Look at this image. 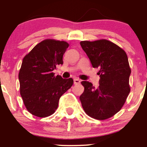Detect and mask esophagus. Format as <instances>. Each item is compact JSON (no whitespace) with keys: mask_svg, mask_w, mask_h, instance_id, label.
<instances>
[{"mask_svg":"<svg viewBox=\"0 0 147 147\" xmlns=\"http://www.w3.org/2000/svg\"><path fill=\"white\" fill-rule=\"evenodd\" d=\"M80 82H81V81L79 80V79H74V84H80Z\"/></svg>","mask_w":147,"mask_h":147,"instance_id":"esophagus-1","label":"esophagus"}]
</instances>
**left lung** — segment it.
<instances>
[{
	"instance_id": "1",
	"label": "left lung",
	"mask_w": 147,
	"mask_h": 147,
	"mask_svg": "<svg viewBox=\"0 0 147 147\" xmlns=\"http://www.w3.org/2000/svg\"><path fill=\"white\" fill-rule=\"evenodd\" d=\"M93 68H99V86L94 87L83 81L84 91L79 97L82 107L88 115L104 120L120 111L130 92L129 67L124 50L105 39L81 41Z\"/></svg>"
}]
</instances>
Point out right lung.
<instances>
[{
  "mask_svg": "<svg viewBox=\"0 0 147 147\" xmlns=\"http://www.w3.org/2000/svg\"><path fill=\"white\" fill-rule=\"evenodd\" d=\"M68 46L65 41L44 40L23 58L18 74L20 93L27 110L36 117L53 114L60 97L73 84L72 78L63 79L52 72L63 64Z\"/></svg>",
  "mask_w": 147,
  "mask_h": 147,
  "instance_id": "obj_1",
  "label": "right lung"
}]
</instances>
